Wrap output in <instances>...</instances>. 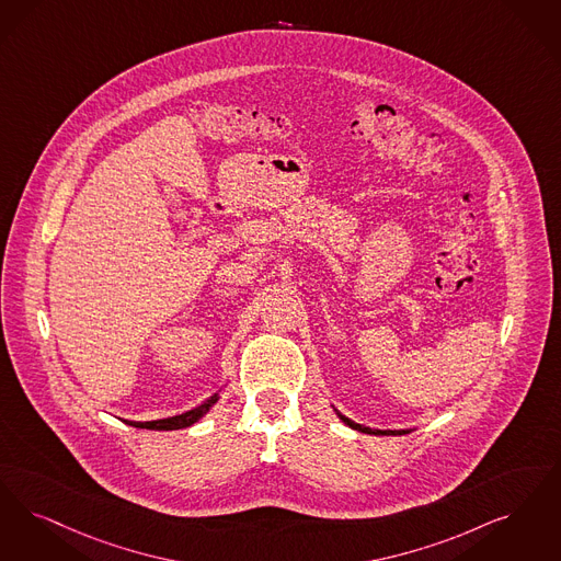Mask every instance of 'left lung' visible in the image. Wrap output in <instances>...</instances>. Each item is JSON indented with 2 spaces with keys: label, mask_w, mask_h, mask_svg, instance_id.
Masks as SVG:
<instances>
[{
  "label": "left lung",
  "mask_w": 561,
  "mask_h": 561,
  "mask_svg": "<svg viewBox=\"0 0 561 561\" xmlns=\"http://www.w3.org/2000/svg\"><path fill=\"white\" fill-rule=\"evenodd\" d=\"M337 417H340L346 426L353 427V430H357V432H363V434H376V436H403V434H409V432H411V430H374V427L360 426V424H355L353 420H348V417H346V415H342V413H337Z\"/></svg>",
  "instance_id": "obj_1"
}]
</instances>
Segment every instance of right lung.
Masks as SVG:
<instances>
[{"mask_svg": "<svg viewBox=\"0 0 561 561\" xmlns=\"http://www.w3.org/2000/svg\"><path fill=\"white\" fill-rule=\"evenodd\" d=\"M217 401H219V394H213L208 401H204L196 409L185 411L181 415L154 420V422H127V424L134 427H144V430H181V427H190L192 424H196L198 420H202L208 413V409L217 403Z\"/></svg>", "mask_w": 561, "mask_h": 561, "instance_id": "right-lung-1", "label": "right lung"}]
</instances>
